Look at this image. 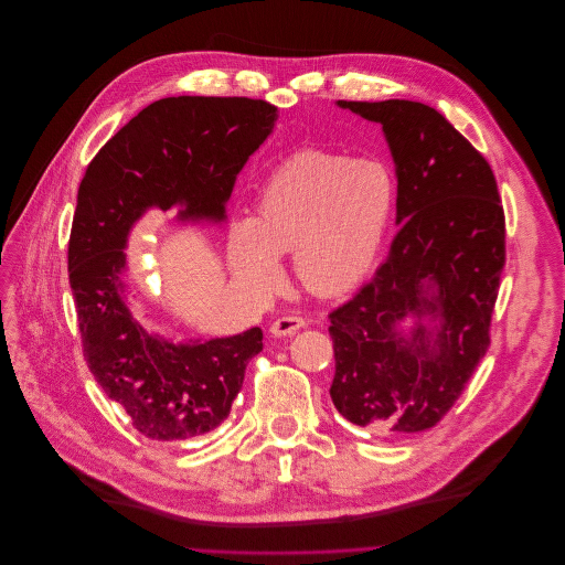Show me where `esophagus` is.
<instances>
[{
    "label": "esophagus",
    "instance_id": "34e87169",
    "mask_svg": "<svg viewBox=\"0 0 565 565\" xmlns=\"http://www.w3.org/2000/svg\"><path fill=\"white\" fill-rule=\"evenodd\" d=\"M309 322L302 318V316H296V313H289V316H280L278 320L271 322L269 331L276 335V338H285V335H294L298 329L307 327Z\"/></svg>",
    "mask_w": 565,
    "mask_h": 565
}]
</instances>
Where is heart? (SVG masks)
Listing matches in <instances>:
<instances>
[{
  "mask_svg": "<svg viewBox=\"0 0 565 565\" xmlns=\"http://www.w3.org/2000/svg\"><path fill=\"white\" fill-rule=\"evenodd\" d=\"M394 202L396 184L383 162L296 151L265 180L254 217L232 222V274L247 291L265 294L280 278L278 256L291 254L305 289L348 294L374 267Z\"/></svg>",
  "mask_w": 565,
  "mask_h": 565,
  "instance_id": "1",
  "label": "heart"
}]
</instances>
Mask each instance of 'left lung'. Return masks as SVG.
<instances>
[{"mask_svg": "<svg viewBox=\"0 0 565 565\" xmlns=\"http://www.w3.org/2000/svg\"><path fill=\"white\" fill-rule=\"evenodd\" d=\"M379 122L396 167L398 234L374 278L329 313L331 401L376 434L434 427L490 345L505 217L488 160L412 99L335 102Z\"/></svg>", "mask_w": 565, "mask_h": 565, "instance_id": "obj_1", "label": "left lung"}]
</instances>
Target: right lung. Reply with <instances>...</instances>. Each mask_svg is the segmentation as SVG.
I'll return each instance as SVG.
<instances>
[{"label": "right lung", "mask_w": 565, "mask_h": 565, "mask_svg": "<svg viewBox=\"0 0 565 565\" xmlns=\"http://www.w3.org/2000/svg\"><path fill=\"white\" fill-rule=\"evenodd\" d=\"M278 108L249 97H164L113 136L88 164L73 215L68 280L84 359L104 390L151 440H184L232 412L263 331L180 343L138 316L127 247L151 209L178 222L227 220V200Z\"/></svg>", "instance_id": "right-lung-1"}]
</instances>
